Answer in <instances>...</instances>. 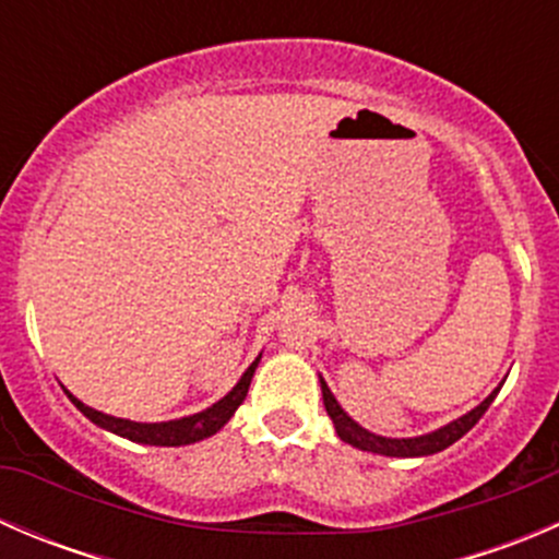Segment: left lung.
<instances>
[{"instance_id": "obj_1", "label": "left lung", "mask_w": 559, "mask_h": 559, "mask_svg": "<svg viewBox=\"0 0 559 559\" xmlns=\"http://www.w3.org/2000/svg\"><path fill=\"white\" fill-rule=\"evenodd\" d=\"M498 392H500V389H495V392L489 394V397L484 400L481 405H476L471 414H465L462 419L452 421V425L441 427V430L430 432V436H421V438H381V436H373V432L362 430V427H359L354 419H348L346 411L337 405V400L332 397L330 386H326L324 379H321V397H324V408H326V414H330V419H332V425H335L341 441L352 443V447L362 449V452L386 454V456H425V454L443 452V449L452 447L454 441H460V438L465 436V432L471 430V427L476 425V421L481 419L484 414H487V408L492 405L495 394H498Z\"/></svg>"}]
</instances>
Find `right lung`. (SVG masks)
I'll use <instances>...</instances> for the list:
<instances>
[{"label": "right lung", "mask_w": 559, "mask_h": 559, "mask_svg": "<svg viewBox=\"0 0 559 559\" xmlns=\"http://www.w3.org/2000/svg\"><path fill=\"white\" fill-rule=\"evenodd\" d=\"M259 359L246 370L243 379L238 381V386L227 394V397L218 400L216 405H211L207 411L194 416H186V419H175V421H162V425H140V421H129V419H116V416H107L103 411H94L88 405H83L81 400L72 397V403L81 408V414H86L94 425L105 427V430L116 432V436L129 438L134 443H148V447H186V443H197L202 438H211L213 432L222 430L224 425L229 421V416L238 411V405L243 403L248 386H251V376L257 370Z\"/></svg>", "instance_id": "add662e5"}]
</instances>
